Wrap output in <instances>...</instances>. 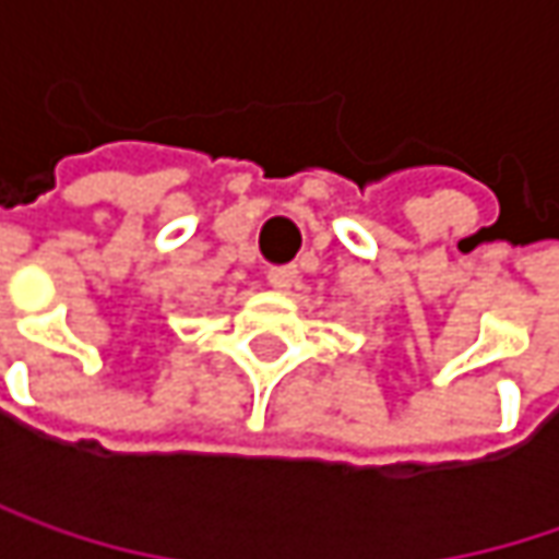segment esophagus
Returning a JSON list of instances; mask_svg holds the SVG:
<instances>
[{
	"label": "esophagus",
	"instance_id": "1",
	"mask_svg": "<svg viewBox=\"0 0 559 559\" xmlns=\"http://www.w3.org/2000/svg\"><path fill=\"white\" fill-rule=\"evenodd\" d=\"M300 278V272H297V265H278V269H269V284L275 287V290H290L294 284Z\"/></svg>",
	"mask_w": 559,
	"mask_h": 559
}]
</instances>
